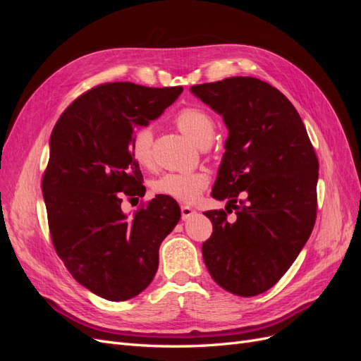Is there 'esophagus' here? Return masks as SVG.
Listing matches in <instances>:
<instances>
[{
    "label": "esophagus",
    "mask_w": 361,
    "mask_h": 361,
    "mask_svg": "<svg viewBox=\"0 0 361 361\" xmlns=\"http://www.w3.org/2000/svg\"><path fill=\"white\" fill-rule=\"evenodd\" d=\"M180 212H182V220H187V218H190L195 211L192 209L191 206L183 204V206H180Z\"/></svg>",
    "instance_id": "1"
}]
</instances>
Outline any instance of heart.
<instances>
[{"mask_svg":"<svg viewBox=\"0 0 361 361\" xmlns=\"http://www.w3.org/2000/svg\"><path fill=\"white\" fill-rule=\"evenodd\" d=\"M174 120L178 128L195 145L200 147L209 146L216 129L215 120L209 113L199 106H187L182 108ZM152 146H154L152 129L149 126L138 128L130 140V152L141 167L150 169L154 166ZM207 183L209 176L204 171H170L164 173L154 182V190L178 202L190 203L199 197Z\"/></svg>","mask_w":361,"mask_h":361,"instance_id":"b5f03b06","label":"heart"}]
</instances>
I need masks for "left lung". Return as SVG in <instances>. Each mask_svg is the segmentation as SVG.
I'll return each mask as SVG.
<instances>
[{"instance_id": "1", "label": "left lung", "mask_w": 361, "mask_h": 361, "mask_svg": "<svg viewBox=\"0 0 361 361\" xmlns=\"http://www.w3.org/2000/svg\"><path fill=\"white\" fill-rule=\"evenodd\" d=\"M191 93L228 129L212 188L227 204L204 212L214 226L202 245L204 265L227 292L255 297L276 285L307 243L319 162L298 111L268 82L233 76L192 85Z\"/></svg>"}]
</instances>
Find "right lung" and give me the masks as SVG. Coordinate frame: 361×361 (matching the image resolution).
I'll list each match as a JSON object with an SVG mask.
<instances>
[{"label":"right lung","mask_w":361,"mask_h":361,"mask_svg":"<svg viewBox=\"0 0 361 361\" xmlns=\"http://www.w3.org/2000/svg\"><path fill=\"white\" fill-rule=\"evenodd\" d=\"M182 90L96 85L52 129L42 179L52 244L72 277L108 301L129 300L150 285L159 245L180 218L169 195H155L130 218L122 197L146 191L130 152L134 129L158 118Z\"/></svg>","instance_id":"right-lung-1"}]
</instances>
